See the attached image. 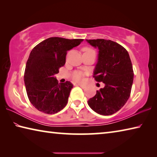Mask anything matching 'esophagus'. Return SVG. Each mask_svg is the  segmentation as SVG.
Segmentation results:
<instances>
[{"mask_svg": "<svg viewBox=\"0 0 157 157\" xmlns=\"http://www.w3.org/2000/svg\"><path fill=\"white\" fill-rule=\"evenodd\" d=\"M77 86H80L81 88H82V89H84V88H86V85H85V84H77Z\"/></svg>", "mask_w": 157, "mask_h": 157, "instance_id": "obj_1", "label": "esophagus"}]
</instances>
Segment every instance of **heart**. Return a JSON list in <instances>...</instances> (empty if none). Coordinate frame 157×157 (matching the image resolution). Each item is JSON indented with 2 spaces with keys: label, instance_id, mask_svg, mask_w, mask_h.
Wrapping results in <instances>:
<instances>
[{
  "label": "heart",
  "instance_id": "heart-1",
  "mask_svg": "<svg viewBox=\"0 0 157 157\" xmlns=\"http://www.w3.org/2000/svg\"><path fill=\"white\" fill-rule=\"evenodd\" d=\"M87 50H91V49H87ZM82 73L80 72H75L73 75V78L75 81H80L82 79Z\"/></svg>",
  "mask_w": 157,
  "mask_h": 157
}]
</instances>
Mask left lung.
I'll use <instances>...</instances> for the list:
<instances>
[{
    "instance_id": "8db88e82",
    "label": "left lung",
    "mask_w": 157,
    "mask_h": 157,
    "mask_svg": "<svg viewBox=\"0 0 157 157\" xmlns=\"http://www.w3.org/2000/svg\"><path fill=\"white\" fill-rule=\"evenodd\" d=\"M98 48L97 63L94 77L97 82L105 84L104 88L88 100L95 112L102 116L115 113L129 99L134 80L131 59L125 48L116 42L105 39H86Z\"/></svg>"
}]
</instances>
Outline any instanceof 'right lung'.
<instances>
[{"label":"right lung","mask_w":157,"mask_h":157,"mask_svg":"<svg viewBox=\"0 0 157 157\" xmlns=\"http://www.w3.org/2000/svg\"><path fill=\"white\" fill-rule=\"evenodd\" d=\"M83 39L50 37L32 50L25 66L24 82L28 97L36 109L47 114L59 112L66 107L73 85L58 84L55 74L66 63L68 50Z\"/></svg>","instance_id":"add662e5"}]
</instances>
